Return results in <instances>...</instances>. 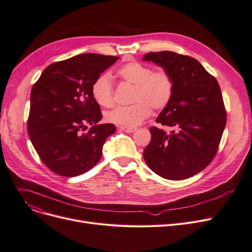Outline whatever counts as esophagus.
Returning <instances> with one entry per match:
<instances>
[{
	"label": "esophagus",
	"instance_id": "obj_1",
	"mask_svg": "<svg viewBox=\"0 0 252 252\" xmlns=\"http://www.w3.org/2000/svg\"><path fill=\"white\" fill-rule=\"evenodd\" d=\"M119 128L124 130V132H126V133H134L135 130L137 129L136 127H127V126H120Z\"/></svg>",
	"mask_w": 252,
	"mask_h": 252
}]
</instances>
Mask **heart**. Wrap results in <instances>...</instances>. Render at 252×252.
Listing matches in <instances>:
<instances>
[{"label":"heart","instance_id":"obj_1","mask_svg":"<svg viewBox=\"0 0 252 252\" xmlns=\"http://www.w3.org/2000/svg\"><path fill=\"white\" fill-rule=\"evenodd\" d=\"M125 82L134 85L133 105L115 107L105 113L106 122L119 126H139L150 116L152 109L160 110L171 101L174 82L171 74L165 69L152 71L149 65L140 62H129L117 71ZM92 96L96 104L109 107L113 104V83L110 75L104 73L92 84Z\"/></svg>","mask_w":252,"mask_h":252}]
</instances>
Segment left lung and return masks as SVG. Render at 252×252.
Returning a JSON list of instances; mask_svg holds the SVG:
<instances>
[{
    "label": "left lung",
    "mask_w": 252,
    "mask_h": 252,
    "mask_svg": "<svg viewBox=\"0 0 252 252\" xmlns=\"http://www.w3.org/2000/svg\"><path fill=\"white\" fill-rule=\"evenodd\" d=\"M143 61L168 71L174 82L170 103L156 122L172 128H149L150 143L144 149L147 166L170 180L189 178L214 158L226 124L220 84L193 58L172 51L148 52Z\"/></svg>",
    "instance_id": "8db88e82"
}]
</instances>
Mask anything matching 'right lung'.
Returning a JSON list of instances; mask_svg holds the SVG:
<instances>
[{
    "mask_svg": "<svg viewBox=\"0 0 252 252\" xmlns=\"http://www.w3.org/2000/svg\"><path fill=\"white\" fill-rule=\"evenodd\" d=\"M118 59L84 53L53 63L32 86L28 134L41 160L56 174L78 176L100 160L115 126L97 125L102 113L91 90L97 76ZM86 124L93 126L82 133Z\"/></svg>",
    "mask_w": 252,
    "mask_h": 252,
    "instance_id": "right-lung-1",
    "label": "right lung"
}]
</instances>
